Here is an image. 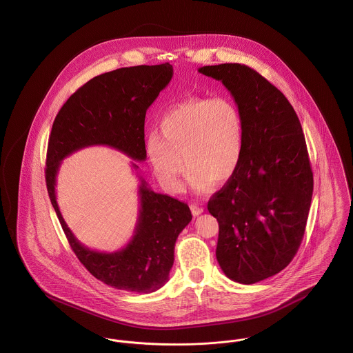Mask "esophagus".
Segmentation results:
<instances>
[{
	"mask_svg": "<svg viewBox=\"0 0 353 353\" xmlns=\"http://www.w3.org/2000/svg\"><path fill=\"white\" fill-rule=\"evenodd\" d=\"M191 211H192V214L197 216V215H200L203 211H204V208L203 207H200V205H197V204H191Z\"/></svg>",
	"mask_w": 353,
	"mask_h": 353,
	"instance_id": "1",
	"label": "esophagus"
}]
</instances>
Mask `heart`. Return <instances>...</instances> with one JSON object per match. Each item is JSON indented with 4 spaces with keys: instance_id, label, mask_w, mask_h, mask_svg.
I'll list each match as a JSON object with an SVG mask.
<instances>
[{
    "instance_id": "1",
    "label": "heart",
    "mask_w": 353,
    "mask_h": 353,
    "mask_svg": "<svg viewBox=\"0 0 353 353\" xmlns=\"http://www.w3.org/2000/svg\"><path fill=\"white\" fill-rule=\"evenodd\" d=\"M243 145V117L232 99H190L159 119L158 135L148 138L146 154L166 191L184 190L185 165L190 188L205 195L215 183L225 184L234 177Z\"/></svg>"
}]
</instances>
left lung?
Wrapping results in <instances>:
<instances>
[{
  "instance_id": "8db88e82",
  "label": "left lung",
  "mask_w": 353,
  "mask_h": 353,
  "mask_svg": "<svg viewBox=\"0 0 353 353\" xmlns=\"http://www.w3.org/2000/svg\"><path fill=\"white\" fill-rule=\"evenodd\" d=\"M199 73L222 81L243 117L241 165L207 208L219 223L222 271L253 284L284 270L305 234L313 172L303 130L285 96L249 66L222 63Z\"/></svg>"
}]
</instances>
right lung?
<instances>
[{
  "mask_svg": "<svg viewBox=\"0 0 353 353\" xmlns=\"http://www.w3.org/2000/svg\"><path fill=\"white\" fill-rule=\"evenodd\" d=\"M172 77V65L162 63L121 68L88 81L63 104L48 139L46 184L66 238L90 274L123 291L149 294L168 281L176 239L192 219L188 204L154 192L138 174L139 215L132 238L118 252H97L83 246L62 218L55 196L57 174L63 158L94 145L145 161L146 111ZM131 163L138 173L139 166Z\"/></svg>",
  "mask_w": 353,
  "mask_h": 353,
  "instance_id": "1",
  "label": "right lung"
}]
</instances>
